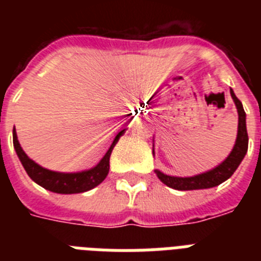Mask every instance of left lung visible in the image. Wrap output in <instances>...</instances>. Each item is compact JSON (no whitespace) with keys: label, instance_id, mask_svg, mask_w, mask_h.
<instances>
[{"label":"left lung","instance_id":"1","mask_svg":"<svg viewBox=\"0 0 261 261\" xmlns=\"http://www.w3.org/2000/svg\"><path fill=\"white\" fill-rule=\"evenodd\" d=\"M230 94L233 101L236 104L237 112H239V128H237V138L230 154L223 160L222 163L217 165L210 171L203 172V173L190 176V177H178V176H169L163 173L159 169H155V174L165 186L171 187L173 190L178 191H192V190H204V188H213L223 181H226L231 174L234 173L236 169L239 168L241 161L244 160L248 151V133H247V115L244 111L237 96L234 94L233 89H230ZM153 155H154V145H153Z\"/></svg>","mask_w":261,"mask_h":261}]
</instances>
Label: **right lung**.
Here are the masks:
<instances>
[{"instance_id":"right-lung-1","label":"right lung","mask_w":261,"mask_h":261,"mask_svg":"<svg viewBox=\"0 0 261 261\" xmlns=\"http://www.w3.org/2000/svg\"><path fill=\"white\" fill-rule=\"evenodd\" d=\"M126 133V128L119 131L118 135L115 137L114 142L111 143L110 149L107 150L100 163L94 165L93 168L81 172H71V173H65V172H55L46 169L36 164L34 160H31L25 154V151L22 150L20 146V142L17 139L16 130L13 128V146L14 150L17 153V157L22 167L25 169L32 180L36 184H39L43 188L55 192V194H81L92 190L94 187H97L102 180L107 177V174L110 172V157L111 153L114 150L115 145L118 143L119 138Z\"/></svg>"}]
</instances>
